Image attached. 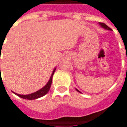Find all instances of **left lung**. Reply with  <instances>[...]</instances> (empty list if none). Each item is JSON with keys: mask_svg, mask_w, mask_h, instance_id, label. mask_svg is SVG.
Listing matches in <instances>:
<instances>
[{"mask_svg": "<svg viewBox=\"0 0 127 127\" xmlns=\"http://www.w3.org/2000/svg\"><path fill=\"white\" fill-rule=\"evenodd\" d=\"M99 24L100 25V27H101L102 28L105 29H107V30H111V29L110 28V27H108L107 25H106L105 24H104V23H101V22H99ZM76 90H77V91H78V92H79V93H81V92H80V91H79L78 89H76Z\"/></svg>", "mask_w": 127, "mask_h": 127, "instance_id": "obj_1", "label": "left lung"}]
</instances>
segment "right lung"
Here are the masks:
<instances>
[{
  "label": "right lung",
  "instance_id": "right-lung-1",
  "mask_svg": "<svg viewBox=\"0 0 127 127\" xmlns=\"http://www.w3.org/2000/svg\"><path fill=\"white\" fill-rule=\"evenodd\" d=\"M55 69H56V67L53 69V71L52 72V74H51V76H50L49 81H48V83L46 84V85L44 86L40 90H38V91L34 92V93H32V94H28V95H21V94H16V93H15V94L17 95H18L19 97L22 98L27 99V100H34V99H37L38 98H41L42 96L45 95L46 94H48V92L49 90H50V86H51V84H52V79H53V74H54V72H55ZM13 93H14V92H13Z\"/></svg>",
  "mask_w": 127,
  "mask_h": 127
}]
</instances>
